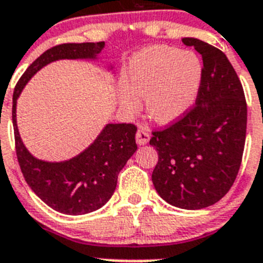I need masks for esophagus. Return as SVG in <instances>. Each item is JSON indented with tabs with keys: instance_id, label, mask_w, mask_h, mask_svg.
<instances>
[{
	"instance_id": "esophagus-1",
	"label": "esophagus",
	"mask_w": 263,
	"mask_h": 263,
	"mask_svg": "<svg viewBox=\"0 0 263 263\" xmlns=\"http://www.w3.org/2000/svg\"><path fill=\"white\" fill-rule=\"evenodd\" d=\"M136 139L138 145H146V143L148 142V139H150V134H148L147 130L143 129V127H138L136 134Z\"/></svg>"
}]
</instances>
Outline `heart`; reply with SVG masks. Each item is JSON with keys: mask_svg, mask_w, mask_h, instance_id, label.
<instances>
[{"mask_svg": "<svg viewBox=\"0 0 263 263\" xmlns=\"http://www.w3.org/2000/svg\"><path fill=\"white\" fill-rule=\"evenodd\" d=\"M203 67L191 51L168 46H155L137 53L127 69L129 84L122 81L118 89L120 104L134 113L139 100H146L152 120L170 124L191 108L199 92Z\"/></svg>", "mask_w": 263, "mask_h": 263, "instance_id": "obj_1", "label": "heart"}]
</instances>
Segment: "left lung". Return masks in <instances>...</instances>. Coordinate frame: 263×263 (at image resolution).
Returning <instances> with one entry per match:
<instances>
[{"mask_svg":"<svg viewBox=\"0 0 263 263\" xmlns=\"http://www.w3.org/2000/svg\"><path fill=\"white\" fill-rule=\"evenodd\" d=\"M203 58L196 103L180 120L153 132L158 152L153 184L178 208L201 210L217 203L233 185L242 160L248 108L242 85L221 50L183 38Z\"/></svg>","mask_w":263,"mask_h":263,"instance_id":"8db88e82","label":"left lung"}]
</instances>
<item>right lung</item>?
<instances>
[{
	"label": "right lung",
	"instance_id": "1",
	"mask_svg": "<svg viewBox=\"0 0 263 263\" xmlns=\"http://www.w3.org/2000/svg\"><path fill=\"white\" fill-rule=\"evenodd\" d=\"M105 43H64L43 52L30 64L14 88L13 126L15 152L23 178L41 200L64 215H85L99 210L113 195L118 174L136 153L133 124H108L84 152L64 162H45L29 153L17 126V99L42 67L59 59H96Z\"/></svg>",
	"mask_w": 263,
	"mask_h": 263
}]
</instances>
